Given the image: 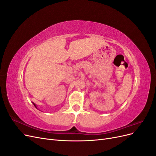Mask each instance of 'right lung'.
I'll list each match as a JSON object with an SVG mask.
<instances>
[{
  "instance_id": "add662e5",
  "label": "right lung",
  "mask_w": 156,
  "mask_h": 156,
  "mask_svg": "<svg viewBox=\"0 0 156 156\" xmlns=\"http://www.w3.org/2000/svg\"><path fill=\"white\" fill-rule=\"evenodd\" d=\"M33 104H34V106H35V107H36V108H37V107H36V105H35V104H34V103H33Z\"/></svg>"
}]
</instances>
